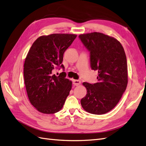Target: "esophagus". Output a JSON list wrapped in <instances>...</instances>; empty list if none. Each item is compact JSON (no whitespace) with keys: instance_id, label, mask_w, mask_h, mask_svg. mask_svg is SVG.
Masks as SVG:
<instances>
[{"instance_id":"1","label":"esophagus","mask_w":146,"mask_h":146,"mask_svg":"<svg viewBox=\"0 0 146 146\" xmlns=\"http://www.w3.org/2000/svg\"><path fill=\"white\" fill-rule=\"evenodd\" d=\"M72 83H73V85L75 86H78L80 85L81 82L80 80H73Z\"/></svg>"}]
</instances>
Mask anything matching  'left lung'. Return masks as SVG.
Masks as SVG:
<instances>
[{
  "label": "left lung",
  "instance_id": "1",
  "mask_svg": "<svg viewBox=\"0 0 146 146\" xmlns=\"http://www.w3.org/2000/svg\"><path fill=\"white\" fill-rule=\"evenodd\" d=\"M90 52L92 70H98V83L83 82L87 90L81 99L86 111L103 114L116 107L128 83L127 58L121 44L105 34L93 32L78 36Z\"/></svg>",
  "mask_w": 146,
  "mask_h": 146
}]
</instances>
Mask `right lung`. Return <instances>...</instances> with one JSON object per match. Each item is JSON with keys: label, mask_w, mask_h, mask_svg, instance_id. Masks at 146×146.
<instances>
[{"label": "right lung", "mask_w": 146, "mask_h": 146, "mask_svg": "<svg viewBox=\"0 0 146 146\" xmlns=\"http://www.w3.org/2000/svg\"><path fill=\"white\" fill-rule=\"evenodd\" d=\"M74 34H52L39 37L25 60L24 77L29 100L39 112L54 114L63 108L71 90L72 82L63 72L56 76L54 69L63 68V54L76 38Z\"/></svg>", "instance_id": "1"}]
</instances>
